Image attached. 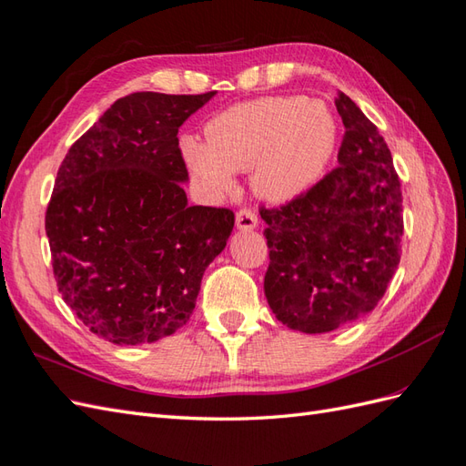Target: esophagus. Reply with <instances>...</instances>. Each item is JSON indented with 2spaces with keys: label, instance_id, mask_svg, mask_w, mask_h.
Masks as SVG:
<instances>
[{
  "label": "esophagus",
  "instance_id": "1",
  "mask_svg": "<svg viewBox=\"0 0 466 466\" xmlns=\"http://www.w3.org/2000/svg\"><path fill=\"white\" fill-rule=\"evenodd\" d=\"M235 223H237V229H239V231H251L258 225V219L251 209H239L235 215Z\"/></svg>",
  "mask_w": 466,
  "mask_h": 466
}]
</instances>
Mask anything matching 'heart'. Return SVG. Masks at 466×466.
Returning a JSON list of instances; mask_svg holds the SVG:
<instances>
[{
  "label": "heart",
  "mask_w": 466,
  "mask_h": 466,
  "mask_svg": "<svg viewBox=\"0 0 466 466\" xmlns=\"http://www.w3.org/2000/svg\"><path fill=\"white\" fill-rule=\"evenodd\" d=\"M336 140L338 122L324 102L267 96L219 112L208 122L206 142L181 140V156L213 194H231L235 172L253 169L257 194L287 203L324 176Z\"/></svg>",
  "instance_id": "heart-1"
}]
</instances>
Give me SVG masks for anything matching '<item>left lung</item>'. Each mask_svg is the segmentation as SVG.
<instances>
[{
  "instance_id": "1",
  "label": "left lung",
  "mask_w": 466,
  "mask_h": 466,
  "mask_svg": "<svg viewBox=\"0 0 466 466\" xmlns=\"http://www.w3.org/2000/svg\"><path fill=\"white\" fill-rule=\"evenodd\" d=\"M338 167L304 196L260 208L268 268L265 297L277 320L324 334L376 309L400 265L401 186L376 124L344 93Z\"/></svg>"
}]
</instances>
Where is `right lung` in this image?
Returning <instances> with one entry per match:
<instances>
[{"mask_svg":"<svg viewBox=\"0 0 466 466\" xmlns=\"http://www.w3.org/2000/svg\"><path fill=\"white\" fill-rule=\"evenodd\" d=\"M213 95L118 98L56 172L45 215L56 287L112 344H154L179 330L233 231V211L187 206L181 186L177 130Z\"/></svg>","mask_w":466,"mask_h":466,"instance_id":"obj_1","label":"right lung"}]
</instances>
